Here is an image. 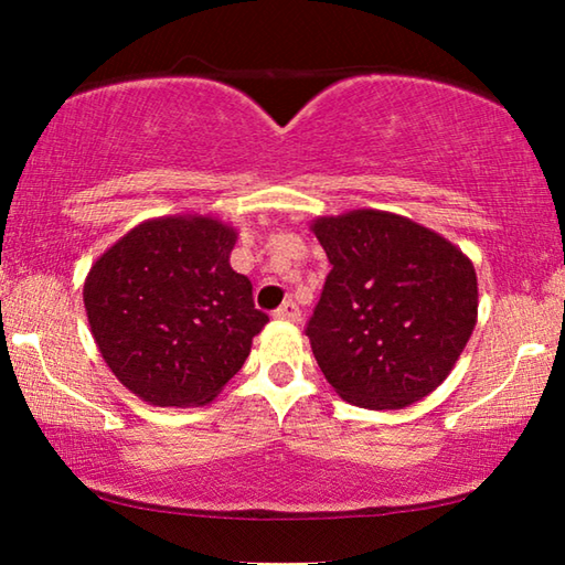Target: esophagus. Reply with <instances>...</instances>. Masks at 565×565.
<instances>
[{"label": "esophagus", "instance_id": "esophagus-1", "mask_svg": "<svg viewBox=\"0 0 565 565\" xmlns=\"http://www.w3.org/2000/svg\"><path fill=\"white\" fill-rule=\"evenodd\" d=\"M274 317L279 319V321H299L301 319V311H299V306H296L294 301H284L279 309L274 311Z\"/></svg>", "mask_w": 565, "mask_h": 565}]
</instances>
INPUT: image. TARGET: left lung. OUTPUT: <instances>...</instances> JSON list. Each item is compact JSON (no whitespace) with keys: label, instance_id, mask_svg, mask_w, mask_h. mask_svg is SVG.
Listing matches in <instances>:
<instances>
[{"label":"left lung","instance_id":"left-lung-1","mask_svg":"<svg viewBox=\"0 0 565 565\" xmlns=\"http://www.w3.org/2000/svg\"><path fill=\"white\" fill-rule=\"evenodd\" d=\"M311 232L331 271L306 337L333 391L353 406L396 411L441 386L478 319L473 262L381 209L319 216Z\"/></svg>","mask_w":565,"mask_h":565}]
</instances>
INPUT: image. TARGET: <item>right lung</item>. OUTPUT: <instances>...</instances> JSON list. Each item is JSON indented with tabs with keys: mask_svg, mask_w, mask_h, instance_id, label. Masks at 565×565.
<instances>
[{
	"mask_svg": "<svg viewBox=\"0 0 565 565\" xmlns=\"http://www.w3.org/2000/svg\"><path fill=\"white\" fill-rule=\"evenodd\" d=\"M236 228L209 214L147 218L104 252L84 279L102 359L134 396L186 408L214 401L269 317L228 264Z\"/></svg>",
	"mask_w": 565,
	"mask_h": 565,
	"instance_id": "right-lung-1",
	"label": "right lung"
}]
</instances>
